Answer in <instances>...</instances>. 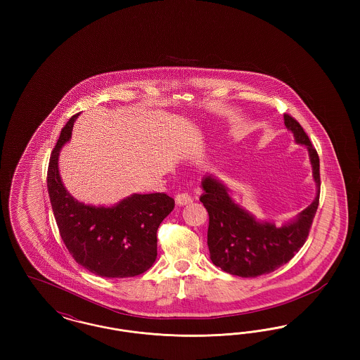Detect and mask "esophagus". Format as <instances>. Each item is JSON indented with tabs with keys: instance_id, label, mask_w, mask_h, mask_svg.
<instances>
[{
	"instance_id": "obj_1",
	"label": "esophagus",
	"mask_w": 360,
	"mask_h": 360,
	"mask_svg": "<svg viewBox=\"0 0 360 360\" xmlns=\"http://www.w3.org/2000/svg\"><path fill=\"white\" fill-rule=\"evenodd\" d=\"M175 201H176L178 205H188V204L193 202V198H191V195L188 193H181V194L176 195Z\"/></svg>"
}]
</instances>
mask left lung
Instances as JSON below:
<instances>
[{
    "mask_svg": "<svg viewBox=\"0 0 360 360\" xmlns=\"http://www.w3.org/2000/svg\"><path fill=\"white\" fill-rule=\"evenodd\" d=\"M283 119L295 141L308 148L317 195L295 220L276 228L274 224L257 221L232 201L217 179L210 175L205 176L202 181L204 194L200 201L209 214L207 247L213 264L225 273L241 278L273 273L286 264L308 239L320 201V159L300 122L288 113Z\"/></svg>",
    "mask_w": 360,
    "mask_h": 360,
    "instance_id": "left-lung-1",
    "label": "left lung"
}]
</instances>
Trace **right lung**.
<instances>
[{"label":"right lung","mask_w":360,"mask_h":360,"mask_svg":"<svg viewBox=\"0 0 360 360\" xmlns=\"http://www.w3.org/2000/svg\"><path fill=\"white\" fill-rule=\"evenodd\" d=\"M74 115L52 150L47 188L52 212L66 248L74 260L93 274L128 278L146 273L156 259V232L174 209L166 193L134 194L112 207L78 202L63 186L58 156L69 141Z\"/></svg>","instance_id":"add662e5"}]
</instances>
